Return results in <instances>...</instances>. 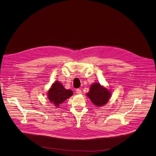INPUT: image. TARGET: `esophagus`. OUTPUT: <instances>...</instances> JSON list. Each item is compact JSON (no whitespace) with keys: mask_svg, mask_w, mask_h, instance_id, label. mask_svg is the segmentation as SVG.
Wrapping results in <instances>:
<instances>
[{"mask_svg":"<svg viewBox=\"0 0 156 156\" xmlns=\"http://www.w3.org/2000/svg\"><path fill=\"white\" fill-rule=\"evenodd\" d=\"M76 93H77V94H81V90L80 89L78 88V89L76 90Z\"/></svg>","mask_w":156,"mask_h":156,"instance_id":"obj_1","label":"esophagus"}]
</instances>
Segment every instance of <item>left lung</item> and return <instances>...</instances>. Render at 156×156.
I'll use <instances>...</instances> for the list:
<instances>
[{
    "mask_svg": "<svg viewBox=\"0 0 156 156\" xmlns=\"http://www.w3.org/2000/svg\"><path fill=\"white\" fill-rule=\"evenodd\" d=\"M112 93L107 88L101 86L99 83H95L90 86V91L87 96L97 107H102L107 104Z\"/></svg>",
    "mask_w": 156,
    "mask_h": 156,
    "instance_id": "left-lung-1",
    "label": "left lung"
}]
</instances>
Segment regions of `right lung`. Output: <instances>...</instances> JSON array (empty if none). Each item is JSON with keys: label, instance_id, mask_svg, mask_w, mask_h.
I'll return each instance as SVG.
<instances>
[{"label": "right lung", "instance_id": "right-lung-1", "mask_svg": "<svg viewBox=\"0 0 156 156\" xmlns=\"http://www.w3.org/2000/svg\"><path fill=\"white\" fill-rule=\"evenodd\" d=\"M73 94V93L71 90L65 89L61 83L56 81L48 90V97L52 104L56 107H59L60 104L72 96Z\"/></svg>", "mask_w": 156, "mask_h": 156}]
</instances>
